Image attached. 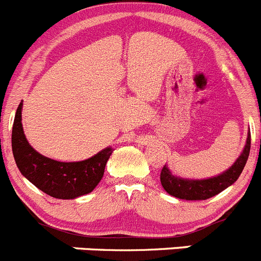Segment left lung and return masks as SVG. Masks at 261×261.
Wrapping results in <instances>:
<instances>
[{
	"label": "left lung",
	"instance_id": "left-lung-1",
	"mask_svg": "<svg viewBox=\"0 0 261 261\" xmlns=\"http://www.w3.org/2000/svg\"><path fill=\"white\" fill-rule=\"evenodd\" d=\"M250 147H251V135L249 133L244 150L229 169L223 172L222 174L206 178V179H190V178L177 177L170 172L168 166L164 165L160 173L161 186L169 195L177 198L207 200V198L224 191L238 179L246 165L247 159H249Z\"/></svg>",
	"mask_w": 261,
	"mask_h": 261
}]
</instances>
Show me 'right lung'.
Segmentation results:
<instances>
[{"instance_id":"obj_1","label":"right lung","mask_w":261,"mask_h":261,"mask_svg":"<svg viewBox=\"0 0 261 261\" xmlns=\"http://www.w3.org/2000/svg\"><path fill=\"white\" fill-rule=\"evenodd\" d=\"M23 102L19 103L12 125L11 145L15 163L21 174L48 196L71 200L95 190L102 179L105 166L113 153L106 147L95 156L82 161H58L37 152L24 135L21 124Z\"/></svg>"}]
</instances>
